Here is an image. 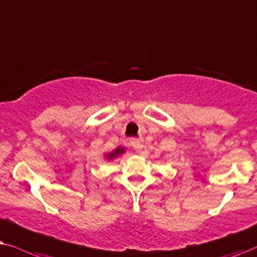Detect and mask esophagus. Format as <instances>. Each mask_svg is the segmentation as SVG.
<instances>
[{
    "label": "esophagus",
    "mask_w": 257,
    "mask_h": 257,
    "mask_svg": "<svg viewBox=\"0 0 257 257\" xmlns=\"http://www.w3.org/2000/svg\"><path fill=\"white\" fill-rule=\"evenodd\" d=\"M131 145L134 147L138 152H141L143 149V139H132Z\"/></svg>",
    "instance_id": "1"
}]
</instances>
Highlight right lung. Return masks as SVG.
I'll return each mask as SVG.
<instances>
[{
	"mask_svg": "<svg viewBox=\"0 0 257 257\" xmlns=\"http://www.w3.org/2000/svg\"><path fill=\"white\" fill-rule=\"evenodd\" d=\"M123 153H124V149H123L122 147H118V148H116L115 150H112L110 154H108L107 159L108 160H114V159H116V157H118L119 155H122Z\"/></svg>",
	"mask_w": 257,
	"mask_h": 257,
	"instance_id": "right-lung-1",
	"label": "right lung"
}]
</instances>
